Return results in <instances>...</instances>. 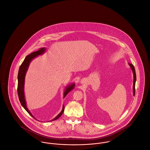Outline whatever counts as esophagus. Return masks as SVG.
<instances>
[{
    "label": "esophagus",
    "mask_w": 150,
    "mask_h": 150,
    "mask_svg": "<svg viewBox=\"0 0 150 150\" xmlns=\"http://www.w3.org/2000/svg\"><path fill=\"white\" fill-rule=\"evenodd\" d=\"M83 82H82V81H81V83H82V84H83Z\"/></svg>",
    "instance_id": "1"
}]
</instances>
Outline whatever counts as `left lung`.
<instances>
[{
	"mask_svg": "<svg viewBox=\"0 0 150 150\" xmlns=\"http://www.w3.org/2000/svg\"><path fill=\"white\" fill-rule=\"evenodd\" d=\"M129 65V66L130 67V68L133 72V96H134L135 94V83H136V71H135V69L134 67L133 66V64H131L130 63L128 64Z\"/></svg>",
	"mask_w": 150,
	"mask_h": 150,
	"instance_id": "left-lung-1",
	"label": "left lung"
}]
</instances>
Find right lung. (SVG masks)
I'll list each match as a JSON object with an SVG mask.
<instances>
[{"instance_id": "1", "label": "right lung", "mask_w": 150, "mask_h": 150, "mask_svg": "<svg viewBox=\"0 0 150 150\" xmlns=\"http://www.w3.org/2000/svg\"><path fill=\"white\" fill-rule=\"evenodd\" d=\"M46 51V49L45 47L40 48L39 50L30 53V54L28 55L25 59L23 62L22 64L21 65L19 70H18V87H17V92H18V96L20 100V101L21 103V104L24 107V108L28 112V113L32 116L33 118L35 117L33 116V115L31 114L30 111L28 109L27 106V103L25 98V94H24V84H25V78L26 75V73L28 71L29 65L30 64L31 61L33 59L37 57L38 56L43 54ZM75 83H72L67 86L65 87L64 92V98L68 94V93L71 91V90H73L75 88ZM64 111V105H62V109L61 111L60 114L55 117L53 120H52L50 121H53L54 120H57L60 118L61 115L62 114L63 112Z\"/></svg>"}]
</instances>
